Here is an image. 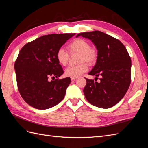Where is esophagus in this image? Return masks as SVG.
Segmentation results:
<instances>
[{
  "mask_svg": "<svg viewBox=\"0 0 148 148\" xmlns=\"http://www.w3.org/2000/svg\"><path fill=\"white\" fill-rule=\"evenodd\" d=\"M76 79H77V77H71V80H75Z\"/></svg>",
  "mask_w": 148,
  "mask_h": 148,
  "instance_id": "1",
  "label": "esophagus"
}]
</instances>
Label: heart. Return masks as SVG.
<instances>
[{"label":"heart","mask_w":148,"mask_h":148,"mask_svg":"<svg viewBox=\"0 0 148 148\" xmlns=\"http://www.w3.org/2000/svg\"><path fill=\"white\" fill-rule=\"evenodd\" d=\"M71 53H79V62H83L77 66H69L65 70V75L69 77H78L88 70L86 62L89 64H92L95 62L97 57L96 51L91 49V44L86 40L83 39H76L68 46ZM56 59L60 65L65 66L68 64L69 54L64 48L58 49L56 52Z\"/></svg>","instance_id":"obj_1"}]
</instances>
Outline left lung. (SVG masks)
<instances>
[{
  "label": "left lung",
  "mask_w": 148,
  "mask_h": 148,
  "mask_svg": "<svg viewBox=\"0 0 148 148\" xmlns=\"http://www.w3.org/2000/svg\"><path fill=\"white\" fill-rule=\"evenodd\" d=\"M88 38L97 50L96 63L89 75L101 77L100 82L86 80L83 92L92 105L103 109L113 107L122 99L131 83L132 61L119 40L99 31L81 33L76 37Z\"/></svg>",
  "instance_id": "left-lung-1"
}]
</instances>
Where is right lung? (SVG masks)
I'll return each mask as SVG.
<instances>
[{
    "instance_id": "1",
    "label": "right lung",
    "mask_w": 148,
    "mask_h": 148,
    "mask_svg": "<svg viewBox=\"0 0 148 148\" xmlns=\"http://www.w3.org/2000/svg\"><path fill=\"white\" fill-rule=\"evenodd\" d=\"M75 33L44 35L26 44L15 63L16 82L24 101L35 109L44 110L56 106L64 98L70 84L56 59V52ZM51 77L57 79L49 81Z\"/></svg>"
}]
</instances>
